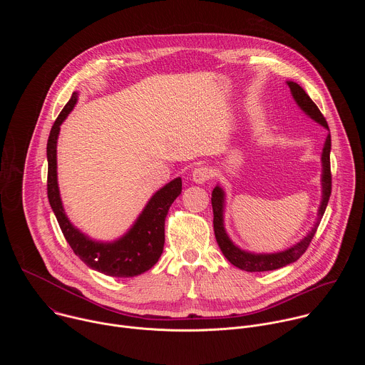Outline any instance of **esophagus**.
Listing matches in <instances>:
<instances>
[{
    "label": "esophagus",
    "mask_w": 365,
    "mask_h": 365,
    "mask_svg": "<svg viewBox=\"0 0 365 365\" xmlns=\"http://www.w3.org/2000/svg\"><path fill=\"white\" fill-rule=\"evenodd\" d=\"M211 178H212V170L210 168H206V166H199L192 172V180L195 183H199V185H203Z\"/></svg>",
    "instance_id": "obj_1"
}]
</instances>
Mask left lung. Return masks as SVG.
Here are the masks:
<instances>
[{"mask_svg": "<svg viewBox=\"0 0 365 365\" xmlns=\"http://www.w3.org/2000/svg\"><path fill=\"white\" fill-rule=\"evenodd\" d=\"M290 92L296 101L297 106L300 107V110L309 115L312 120L319 123L321 125H324L327 130H329L328 123L325 120V117L322 115V113L319 111V108L317 107V103L309 98V95L304 92V89L297 85L296 82H287ZM331 134L327 135V141L324 145V151H322V202L319 206L318 211V221L315 224V227L312 228V231L296 245L280 251V252H272V254H254V252H248L244 251L241 248H238L237 245H234V242L230 240V237L225 232L224 228V200H225V193L220 186H215V189L212 190V211H214V231H215V238L217 242L222 251V254L225 255V258L231 264H234L235 267L244 270V272H269V270H276L280 267H284L290 263H294L297 258H300L303 255V252L307 250L312 238H314L318 225L325 214L327 205L331 196V190H332V175H331Z\"/></svg>", "mask_w": 365, "mask_h": 365, "instance_id": "obj_1", "label": "left lung"}]
</instances>
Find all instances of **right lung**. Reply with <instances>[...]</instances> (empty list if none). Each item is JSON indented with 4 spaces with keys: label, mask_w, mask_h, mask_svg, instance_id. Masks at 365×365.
Returning <instances> with one entry per match:
<instances>
[{
    "label": "right lung",
    "mask_w": 365,
    "mask_h": 365,
    "mask_svg": "<svg viewBox=\"0 0 365 365\" xmlns=\"http://www.w3.org/2000/svg\"><path fill=\"white\" fill-rule=\"evenodd\" d=\"M78 93L73 92L65 108L61 111L47 140V197L53 210L59 227L73 252L82 262L96 270L113 277H134L150 270L163 252L165 220L170 205L182 192V179L176 178L160 190L155 192L130 231L114 242L93 241L68 220L61 200L58 186L56 144L61 124L73 110Z\"/></svg>",
    "instance_id": "right-lung-1"
}]
</instances>
